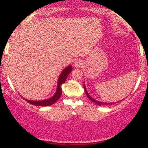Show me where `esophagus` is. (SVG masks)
I'll return each instance as SVG.
<instances>
[{"label": "esophagus", "mask_w": 148, "mask_h": 148, "mask_svg": "<svg viewBox=\"0 0 148 148\" xmlns=\"http://www.w3.org/2000/svg\"><path fill=\"white\" fill-rule=\"evenodd\" d=\"M83 64V61H81V60H76L74 63V66L75 68H79V67H81Z\"/></svg>", "instance_id": "obj_1"}]
</instances>
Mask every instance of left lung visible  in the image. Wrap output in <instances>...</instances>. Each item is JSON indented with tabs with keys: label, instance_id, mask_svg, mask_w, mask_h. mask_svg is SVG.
<instances>
[{
	"label": "left lung",
	"instance_id": "8db88e82",
	"mask_svg": "<svg viewBox=\"0 0 148 148\" xmlns=\"http://www.w3.org/2000/svg\"><path fill=\"white\" fill-rule=\"evenodd\" d=\"M84 90H85V93H86V95H87V97H88V98L90 99V100H91V101H92L93 102V103H95V104H97V105H98V106H103V105H112V104H113V103H103V102H99V101H97V100H95V99H93L92 98V97L90 96V95H89V94H88V91L86 90V88H85V83H84Z\"/></svg>",
	"mask_w": 148,
	"mask_h": 148
}]
</instances>
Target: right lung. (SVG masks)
I'll return each mask as SVG.
<instances>
[{
  "label": "right lung",
  "mask_w": 148,
  "mask_h": 148,
  "mask_svg": "<svg viewBox=\"0 0 148 148\" xmlns=\"http://www.w3.org/2000/svg\"><path fill=\"white\" fill-rule=\"evenodd\" d=\"M71 71H72V66H71V65L68 66L62 71L60 76H59L58 80L57 89H56V93H55V95H53V96L50 97V98L44 100H38V101L37 100H29L25 98L23 99L25 100H26V101L28 102V103H30V104L34 105V106H49L54 104V103L60 98V95H61L62 94L61 85L65 83L67 77H68V75L71 73Z\"/></svg>",
  "instance_id": "1"
}]
</instances>
